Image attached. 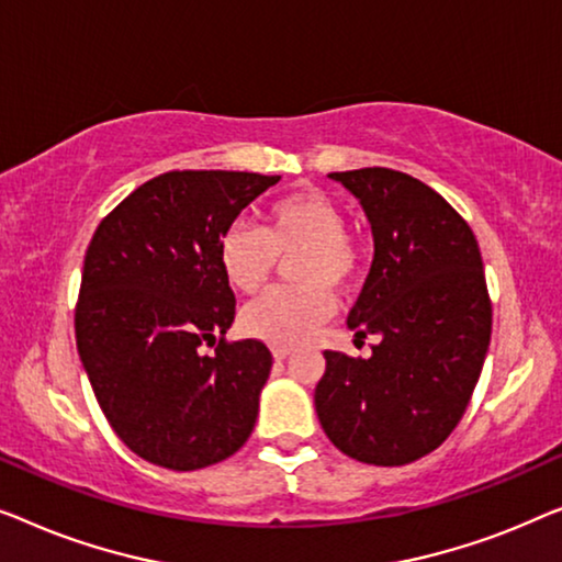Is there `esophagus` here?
<instances>
[{
	"instance_id": "esophagus-1",
	"label": "esophagus",
	"mask_w": 562,
	"mask_h": 562,
	"mask_svg": "<svg viewBox=\"0 0 562 562\" xmlns=\"http://www.w3.org/2000/svg\"><path fill=\"white\" fill-rule=\"evenodd\" d=\"M292 353V349L290 346H274L272 349V357H274V361H284Z\"/></svg>"
}]
</instances>
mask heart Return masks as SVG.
<instances>
[{
  "label": "heart",
  "mask_w": 562,
  "mask_h": 562,
  "mask_svg": "<svg viewBox=\"0 0 562 562\" xmlns=\"http://www.w3.org/2000/svg\"><path fill=\"white\" fill-rule=\"evenodd\" d=\"M290 259L288 274L295 288L270 292L241 311V330L257 341L292 346L305 341L336 311V292L359 282L367 247L346 226L341 203L318 188L300 186L267 203L262 228L234 224L218 239V265L226 282L255 295Z\"/></svg>",
  "instance_id": "b5f03b06"
}]
</instances>
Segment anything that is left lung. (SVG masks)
<instances>
[{
    "mask_svg": "<svg viewBox=\"0 0 562 562\" xmlns=\"http://www.w3.org/2000/svg\"><path fill=\"white\" fill-rule=\"evenodd\" d=\"M357 195L374 262L349 328L379 336L369 359L326 351L315 413L346 456L405 465L436 450L469 407L492 341L479 241L430 186L390 168L330 172Z\"/></svg>",
    "mask_w": 562,
    "mask_h": 562,
    "instance_id": "left-lung-1",
    "label": "left lung"
}]
</instances>
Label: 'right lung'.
<instances>
[{"label":"right lung","mask_w":562,"mask_h":562,"mask_svg":"<svg viewBox=\"0 0 562 562\" xmlns=\"http://www.w3.org/2000/svg\"><path fill=\"white\" fill-rule=\"evenodd\" d=\"M280 176L170 170L101 221L86 249L76 346L116 436L145 461L195 471L251 436L272 353L226 341L236 315L218 239ZM220 341L205 358L201 342Z\"/></svg>","instance_id":"1"}]
</instances>
